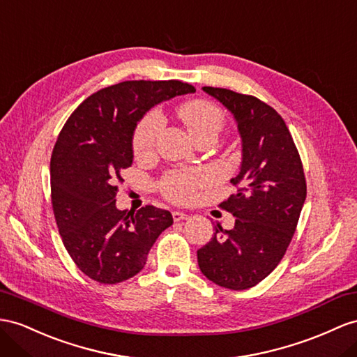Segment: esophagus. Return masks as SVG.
<instances>
[{"mask_svg": "<svg viewBox=\"0 0 357 357\" xmlns=\"http://www.w3.org/2000/svg\"><path fill=\"white\" fill-rule=\"evenodd\" d=\"M172 215H173V220H175V222L187 220V218H190V215H188V214L182 213V211H173V213H172Z\"/></svg>", "mask_w": 357, "mask_h": 357, "instance_id": "1", "label": "esophagus"}]
</instances>
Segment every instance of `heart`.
<instances>
[{
	"mask_svg": "<svg viewBox=\"0 0 357 357\" xmlns=\"http://www.w3.org/2000/svg\"><path fill=\"white\" fill-rule=\"evenodd\" d=\"M179 116L185 123L188 132L195 140L202 137H215L223 128V114L214 104L208 100H190L179 108ZM162 126V116L158 109H152L146 114L134 132L132 148L137 155L148 152L157 139ZM206 175L200 170L172 172L161 182L164 196L175 202H185L191 199L195 190L205 184Z\"/></svg>",
	"mask_w": 357,
	"mask_h": 357,
	"instance_id": "obj_1",
	"label": "heart"
}]
</instances>
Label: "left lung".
<instances>
[{
  "mask_svg": "<svg viewBox=\"0 0 357 357\" xmlns=\"http://www.w3.org/2000/svg\"><path fill=\"white\" fill-rule=\"evenodd\" d=\"M234 116L241 137L236 193L220 204L235 217L197 250L199 268L218 287L248 289L278 267L296 232L306 199L303 166L287 123L258 98L202 87Z\"/></svg>",
  "mask_w": 357,
  "mask_h": 357,
  "instance_id": "1",
  "label": "left lung"
}]
</instances>
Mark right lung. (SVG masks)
<instances>
[{
  "instance_id": "add662e5",
  "label": "right lung",
  "mask_w": 357,
  "mask_h": 357,
  "mask_svg": "<svg viewBox=\"0 0 357 357\" xmlns=\"http://www.w3.org/2000/svg\"><path fill=\"white\" fill-rule=\"evenodd\" d=\"M196 89L176 79L123 81L90 95L63 126L51 157V200L63 244L77 267L99 283L135 276L160 234L167 209H117L121 172L134 160V131L152 107Z\"/></svg>"
}]
</instances>
